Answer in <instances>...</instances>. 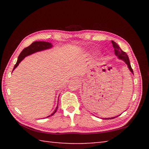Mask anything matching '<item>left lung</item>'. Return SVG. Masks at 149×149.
I'll use <instances>...</instances> for the list:
<instances>
[{
    "label": "left lung",
    "mask_w": 149,
    "mask_h": 149,
    "mask_svg": "<svg viewBox=\"0 0 149 149\" xmlns=\"http://www.w3.org/2000/svg\"><path fill=\"white\" fill-rule=\"evenodd\" d=\"M112 43L113 45V47H114V52H115V54L116 55V56L119 58L120 59H122L123 60V61H124L126 64L127 65L128 68H129L130 70L131 71V72L133 73V69L132 66H131V64H130V60H129V58H128V56L126 54V52L123 51V50L120 49V47L118 46V45L116 43V42H115L114 41H112ZM118 117V116H116ZM116 117H113L112 118H102V119H104V120H110V119H114V118H116Z\"/></svg>",
    "instance_id": "1"
}]
</instances>
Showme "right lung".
Masks as SVG:
<instances>
[{"instance_id":"add662e5","label":"right lung","mask_w":149,"mask_h":149,"mask_svg":"<svg viewBox=\"0 0 149 149\" xmlns=\"http://www.w3.org/2000/svg\"><path fill=\"white\" fill-rule=\"evenodd\" d=\"M52 45H51V43H50V42H44V41H35V42H33V43L30 45L29 46H28L26 48H25V49L21 52V53L19 54V56H18V58H17L16 64H15V65H14L13 70L15 68H16L17 65H19L20 62H21L22 60H23L26 56H28V55L31 54L33 53H34V52L40 51V50L50 49V48L52 47ZM57 109H58V105H57V107L56 108V109H55V110L54 111V112L52 113V114H50V116H47V118L50 117V116H51L54 115L55 114V112H56Z\"/></svg>"}]
</instances>
